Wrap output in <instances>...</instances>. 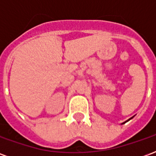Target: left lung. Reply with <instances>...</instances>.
I'll return each mask as SVG.
<instances>
[{"label": "left lung", "instance_id": "left-lung-1", "mask_svg": "<svg viewBox=\"0 0 156 156\" xmlns=\"http://www.w3.org/2000/svg\"><path fill=\"white\" fill-rule=\"evenodd\" d=\"M133 118H134V116H133V117H131L130 119H128V120H126V121H124V122H123V123H122V124H125V123H126V122H128V121H129V120H130V119H133Z\"/></svg>", "mask_w": 156, "mask_h": 156}]
</instances>
